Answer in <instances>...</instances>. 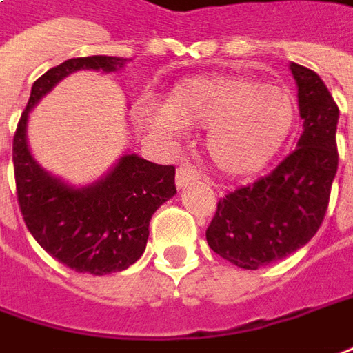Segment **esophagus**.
I'll return each mask as SVG.
<instances>
[{"mask_svg": "<svg viewBox=\"0 0 353 353\" xmlns=\"http://www.w3.org/2000/svg\"><path fill=\"white\" fill-rule=\"evenodd\" d=\"M198 179H200V172L192 163H182L181 167L176 169V186L179 188L186 186L192 181H198Z\"/></svg>", "mask_w": 353, "mask_h": 353, "instance_id": "1", "label": "esophagus"}]
</instances>
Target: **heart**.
<instances>
[{"mask_svg":"<svg viewBox=\"0 0 353 353\" xmlns=\"http://www.w3.org/2000/svg\"><path fill=\"white\" fill-rule=\"evenodd\" d=\"M165 107L148 113L145 123L167 138L181 134V125L208 128L209 157L228 176L261 171L281 152L296 121L290 90L244 74L186 80Z\"/></svg>","mask_w":353,"mask_h":353,"instance_id":"obj_1","label":"heart"}]
</instances>
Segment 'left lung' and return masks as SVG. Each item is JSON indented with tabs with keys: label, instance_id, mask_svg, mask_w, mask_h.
<instances>
[{
	"label": "left lung",
	"instance_id": "8db88e82",
	"mask_svg": "<svg viewBox=\"0 0 353 353\" xmlns=\"http://www.w3.org/2000/svg\"><path fill=\"white\" fill-rule=\"evenodd\" d=\"M303 132L269 174L228 192L217 203L209 248L242 269H259L305 246L319 230L339 169V105L317 72L290 63Z\"/></svg>",
	"mask_w": 353,
	"mask_h": 353
}]
</instances>
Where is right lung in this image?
Returning <instances> with one entry per match:
<instances>
[{
  "label": "right lung",
  "mask_w": 353,
  "mask_h": 353,
  "mask_svg": "<svg viewBox=\"0 0 353 353\" xmlns=\"http://www.w3.org/2000/svg\"><path fill=\"white\" fill-rule=\"evenodd\" d=\"M125 63L123 57L92 55L74 57L48 70L34 82L13 138L17 200L24 223L51 257L77 273H119L140 259L152 215L176 194L174 167L125 153L103 179L74 188L43 171L32 157L26 142L28 113L70 72H113Z\"/></svg>",
  "instance_id": "1"
}]
</instances>
